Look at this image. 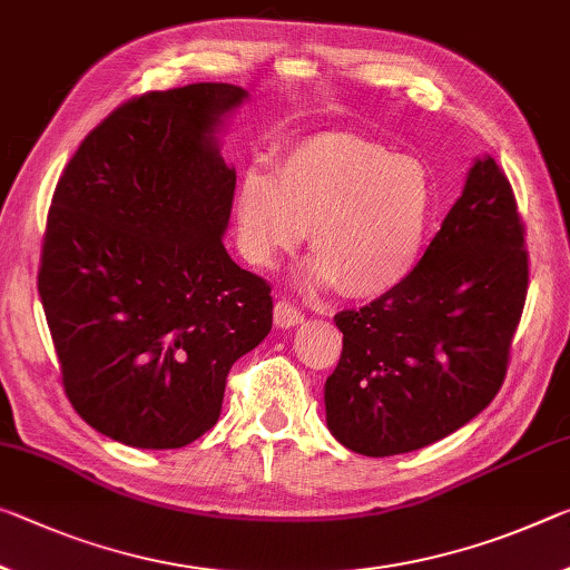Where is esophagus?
Masks as SVG:
<instances>
[{"label":"esophagus","instance_id":"obj_1","mask_svg":"<svg viewBox=\"0 0 570 570\" xmlns=\"http://www.w3.org/2000/svg\"><path fill=\"white\" fill-rule=\"evenodd\" d=\"M274 320L278 327H296V324L304 322V312L288 299H278L274 306Z\"/></svg>","mask_w":570,"mask_h":570}]
</instances>
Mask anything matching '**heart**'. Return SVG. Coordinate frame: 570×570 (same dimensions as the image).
<instances>
[{
    "label": "heart",
    "mask_w": 570,
    "mask_h": 570,
    "mask_svg": "<svg viewBox=\"0 0 570 570\" xmlns=\"http://www.w3.org/2000/svg\"><path fill=\"white\" fill-rule=\"evenodd\" d=\"M433 189L426 167L391 157L355 134H317L268 171H248L236 197L238 248L274 268L309 228L312 274L355 299L393 292L411 274L429 230Z\"/></svg>",
    "instance_id": "b5f03b06"
}]
</instances>
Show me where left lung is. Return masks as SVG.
Listing matches in <instances>:
<instances>
[{"mask_svg": "<svg viewBox=\"0 0 570 570\" xmlns=\"http://www.w3.org/2000/svg\"><path fill=\"white\" fill-rule=\"evenodd\" d=\"M528 261L508 175L492 157L476 159L411 274L334 317L342 357L324 385L332 436L357 454L395 456L484 411L508 375Z\"/></svg>", "mask_w": 570, "mask_h": 570, "instance_id": "obj_1", "label": "left lung"}]
</instances>
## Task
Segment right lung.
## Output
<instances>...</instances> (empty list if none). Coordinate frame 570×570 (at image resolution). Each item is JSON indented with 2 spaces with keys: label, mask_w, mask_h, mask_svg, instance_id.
Instances as JSON below:
<instances>
[{
  "label": "right lung",
  "mask_w": 570,
  "mask_h": 570,
  "mask_svg": "<svg viewBox=\"0 0 570 570\" xmlns=\"http://www.w3.org/2000/svg\"><path fill=\"white\" fill-rule=\"evenodd\" d=\"M248 94L149 90L114 108L58 179L38 271L60 381L88 426L137 449L193 444L233 363L271 332V286L223 246L236 169L215 129Z\"/></svg>",
  "instance_id": "obj_1"
}]
</instances>
